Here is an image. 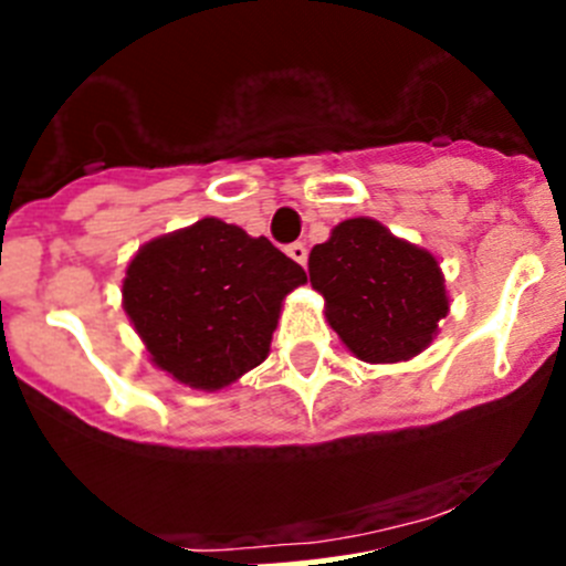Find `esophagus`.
Listing matches in <instances>:
<instances>
[{"label": "esophagus", "instance_id": "1", "mask_svg": "<svg viewBox=\"0 0 566 566\" xmlns=\"http://www.w3.org/2000/svg\"><path fill=\"white\" fill-rule=\"evenodd\" d=\"M287 256L290 260L298 262V265H306V256H310V251H306L304 243H293V245H287Z\"/></svg>", "mask_w": 566, "mask_h": 566}]
</instances>
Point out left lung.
Returning <instances> with one entry per match:
<instances>
[{
	"instance_id": "8db88e82",
	"label": "left lung",
	"mask_w": 566,
	"mask_h": 566,
	"mask_svg": "<svg viewBox=\"0 0 566 566\" xmlns=\"http://www.w3.org/2000/svg\"><path fill=\"white\" fill-rule=\"evenodd\" d=\"M310 282L345 348L370 365L429 348L448 315L440 262L373 218H348L310 254Z\"/></svg>"
}]
</instances>
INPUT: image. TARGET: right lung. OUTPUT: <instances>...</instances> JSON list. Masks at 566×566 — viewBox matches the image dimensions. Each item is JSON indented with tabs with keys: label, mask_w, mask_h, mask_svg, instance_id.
Instances as JSON below:
<instances>
[{
	"label": "right lung",
	"mask_w": 566,
	"mask_h": 566,
	"mask_svg": "<svg viewBox=\"0 0 566 566\" xmlns=\"http://www.w3.org/2000/svg\"><path fill=\"white\" fill-rule=\"evenodd\" d=\"M304 282L268 238L201 218L137 251L120 293L151 361L212 392L265 361L284 295Z\"/></svg>",
	"instance_id": "add662e5"
}]
</instances>
